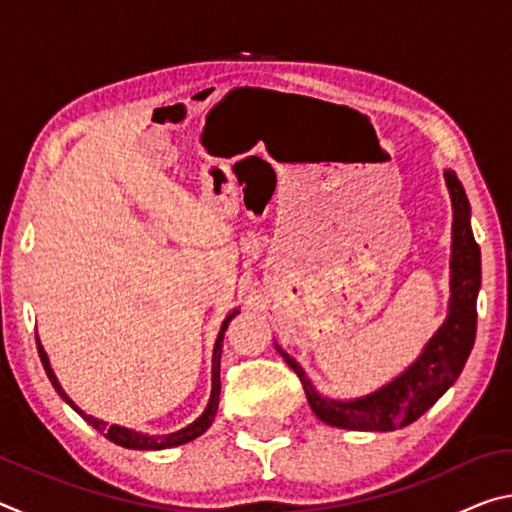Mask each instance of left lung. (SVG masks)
Returning a JSON list of instances; mask_svg holds the SVG:
<instances>
[{"mask_svg": "<svg viewBox=\"0 0 512 512\" xmlns=\"http://www.w3.org/2000/svg\"><path fill=\"white\" fill-rule=\"evenodd\" d=\"M454 205L452 300L449 316L427 343L420 359L391 384L363 400L332 402L320 397L305 372L287 352L280 354L300 377L307 402L320 420L352 431H395L420 418L436 404L470 357L476 336V296L481 287V253L470 225V203L454 171H445Z\"/></svg>", "mask_w": 512, "mask_h": 512, "instance_id": "1", "label": "left lung"}]
</instances>
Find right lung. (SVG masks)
I'll return each instance as SVG.
<instances>
[{
    "label": "right lung",
    "instance_id": "right-lung-1",
    "mask_svg": "<svg viewBox=\"0 0 512 512\" xmlns=\"http://www.w3.org/2000/svg\"><path fill=\"white\" fill-rule=\"evenodd\" d=\"M239 314V311H232V314L225 318V323H223V327H221V334H219V339H216V345H214V363H212V397H210V404H207V409H205V413L201 415V418H198L194 424H189V427H185L183 431H176V433H169V436H164V438H153V436H144V433H137V431H131V429H124V427H117V424H106V422H101V420H97V418H92V415H85L79 406H76L72 400H69V397L65 395V391L63 388H60V384H58V379H56V375H54V370H51V366H49V359H47V352L42 350V345H40V341H38V336H36V341H38V354H40V361H42V366H45V370H47V377H49V381L51 384H54V388L58 391V395L63 397V400L72 406V409L81 415V418L88 422V424H92L94 429H97L99 433H103V436H106L110 443H115V445H119V447H128V449H164V447H176V445H183V443H189V440H194V438H198L201 436V433L210 427L212 424V420H214V415H216V409H219V393H221V341H223V332L225 329H228V323L232 318H235Z\"/></svg>",
    "mask_w": 512,
    "mask_h": 512
}]
</instances>
